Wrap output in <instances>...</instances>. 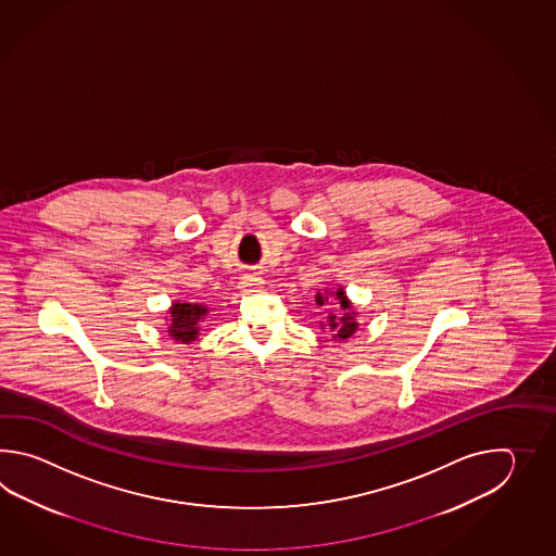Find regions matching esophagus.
<instances>
[{
  "instance_id": "esophagus-1",
  "label": "esophagus",
  "mask_w": 556,
  "mask_h": 556,
  "mask_svg": "<svg viewBox=\"0 0 556 556\" xmlns=\"http://www.w3.org/2000/svg\"><path fill=\"white\" fill-rule=\"evenodd\" d=\"M262 280L261 276H256V274H244L242 276V280H240V290H244V292H256V290H261Z\"/></svg>"
}]
</instances>
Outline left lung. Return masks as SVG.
I'll use <instances>...</instances> for the list:
<instances>
[{"instance_id":"8db88e82","label":"left lung","mask_w":556,"mask_h":556,"mask_svg":"<svg viewBox=\"0 0 556 556\" xmlns=\"http://www.w3.org/2000/svg\"><path fill=\"white\" fill-rule=\"evenodd\" d=\"M324 294L326 295H316L318 306H324V304H328V300H330V298H336V307H333V312H331V314L326 316V321H321V324H319V326H321V330H326L328 333H331V338H333L336 342H343V340L352 338L359 324H357V312H355L354 306H352V302L348 300V295L343 292V288H338L336 292L326 290Z\"/></svg>"}]
</instances>
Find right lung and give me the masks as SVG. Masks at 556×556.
I'll list each match as a JSON object with an SVG mask.
<instances>
[{"mask_svg": "<svg viewBox=\"0 0 556 556\" xmlns=\"http://www.w3.org/2000/svg\"><path fill=\"white\" fill-rule=\"evenodd\" d=\"M206 307L202 304H189V302H175L168 309V336L177 342H194L199 336V324L206 316Z\"/></svg>", "mask_w": 556, "mask_h": 556, "instance_id": "obj_1", "label": "right lung"}]
</instances>
